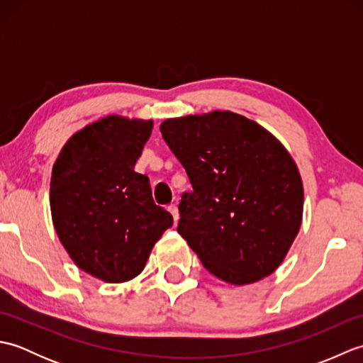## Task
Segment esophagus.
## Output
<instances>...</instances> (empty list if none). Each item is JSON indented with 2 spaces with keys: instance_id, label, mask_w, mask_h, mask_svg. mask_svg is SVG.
<instances>
[{
  "instance_id": "1",
  "label": "esophagus",
  "mask_w": 363,
  "mask_h": 363,
  "mask_svg": "<svg viewBox=\"0 0 363 363\" xmlns=\"http://www.w3.org/2000/svg\"><path fill=\"white\" fill-rule=\"evenodd\" d=\"M167 209H168V212H169V213L173 215V220H174V223H176L177 220H179V212H177V207H176V204H169V206L167 207Z\"/></svg>"
}]
</instances>
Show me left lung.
Returning a JSON list of instances; mask_svg holds the SVG:
<instances>
[{"label":"left lung","instance_id":"8db88e82","mask_svg":"<svg viewBox=\"0 0 363 363\" xmlns=\"http://www.w3.org/2000/svg\"><path fill=\"white\" fill-rule=\"evenodd\" d=\"M160 133L194 187L177 233L204 268L233 285L272 274L303 220V181L284 145L229 111L168 118Z\"/></svg>","mask_w":363,"mask_h":363}]
</instances>
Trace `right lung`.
<instances>
[{"mask_svg":"<svg viewBox=\"0 0 363 363\" xmlns=\"http://www.w3.org/2000/svg\"><path fill=\"white\" fill-rule=\"evenodd\" d=\"M151 120L109 115L72 135L52 167V225L82 272L118 284L140 274L173 225L154 203L148 176L135 173Z\"/></svg>","mask_w":363,"mask_h":363,"instance_id":"right-lung-1","label":"right lung"}]
</instances>
